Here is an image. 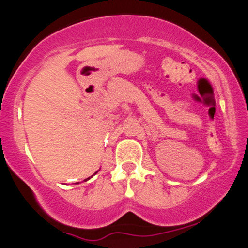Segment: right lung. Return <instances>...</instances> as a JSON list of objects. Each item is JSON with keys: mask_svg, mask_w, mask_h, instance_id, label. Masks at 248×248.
Masks as SVG:
<instances>
[{"mask_svg": "<svg viewBox=\"0 0 248 248\" xmlns=\"http://www.w3.org/2000/svg\"><path fill=\"white\" fill-rule=\"evenodd\" d=\"M96 172H98V171H96ZM96 172H95V173H96ZM91 177H92V176H91ZM91 177H88V178H86V179H85V181H88V179H90Z\"/></svg>", "mask_w": 248, "mask_h": 248, "instance_id": "1", "label": "right lung"}]
</instances>
